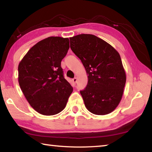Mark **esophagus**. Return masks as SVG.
<instances>
[{
  "label": "esophagus",
  "instance_id": "obj_1",
  "mask_svg": "<svg viewBox=\"0 0 152 152\" xmlns=\"http://www.w3.org/2000/svg\"><path fill=\"white\" fill-rule=\"evenodd\" d=\"M72 82H74V84H76V82H77V78H74L72 79Z\"/></svg>",
  "mask_w": 152,
  "mask_h": 152
}]
</instances>
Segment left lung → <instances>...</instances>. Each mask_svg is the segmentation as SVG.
Here are the masks:
<instances>
[{"label": "left lung", "mask_w": 152, "mask_h": 152, "mask_svg": "<svg viewBox=\"0 0 152 152\" xmlns=\"http://www.w3.org/2000/svg\"><path fill=\"white\" fill-rule=\"evenodd\" d=\"M70 41L88 75L87 86L80 91L86 108L94 115L109 114L119 105L126 82L119 52L94 35H78Z\"/></svg>", "instance_id": "obj_1"}]
</instances>
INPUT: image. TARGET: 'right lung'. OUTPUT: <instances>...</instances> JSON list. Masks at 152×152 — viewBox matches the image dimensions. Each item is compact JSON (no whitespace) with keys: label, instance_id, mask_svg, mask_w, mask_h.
<instances>
[{"label":"right lung","instance_id":"add662e5","mask_svg":"<svg viewBox=\"0 0 152 152\" xmlns=\"http://www.w3.org/2000/svg\"><path fill=\"white\" fill-rule=\"evenodd\" d=\"M69 48L68 38L49 37L33 45L19 62L20 88L40 114L50 116L60 113L73 91L61 67Z\"/></svg>","mask_w":152,"mask_h":152}]
</instances>
